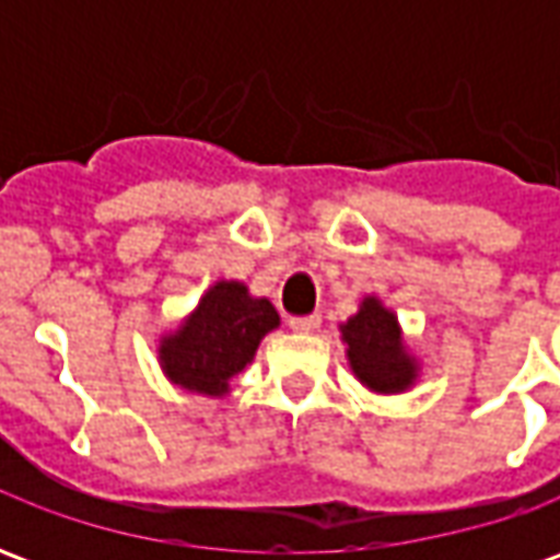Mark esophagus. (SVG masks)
Instances as JSON below:
<instances>
[{
    "mask_svg": "<svg viewBox=\"0 0 560 560\" xmlns=\"http://www.w3.org/2000/svg\"><path fill=\"white\" fill-rule=\"evenodd\" d=\"M288 324H291V329H296V332H315V329L320 327V315L291 317V320H288Z\"/></svg>",
    "mask_w": 560,
    "mask_h": 560,
    "instance_id": "obj_1",
    "label": "esophagus"
}]
</instances>
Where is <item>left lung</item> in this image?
Here are the masks:
<instances>
[{"instance_id":"left-lung-1","label":"left lung","mask_w":560,"mask_h":560,"mask_svg":"<svg viewBox=\"0 0 560 560\" xmlns=\"http://www.w3.org/2000/svg\"><path fill=\"white\" fill-rule=\"evenodd\" d=\"M341 341L348 353L353 377L372 393H405L417 384L420 363L405 345L399 317L377 296H363V303L341 324Z\"/></svg>"}]
</instances>
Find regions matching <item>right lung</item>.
Here are the masks:
<instances>
[{
  "instance_id": "obj_1",
  "label": "right lung",
  "mask_w": 560,
  "mask_h": 560,
  "mask_svg": "<svg viewBox=\"0 0 560 560\" xmlns=\"http://www.w3.org/2000/svg\"><path fill=\"white\" fill-rule=\"evenodd\" d=\"M279 324L267 296H252L243 281H215L183 324L159 339L161 372L176 387L221 399L231 393L233 375L255 360L257 345Z\"/></svg>"
}]
</instances>
